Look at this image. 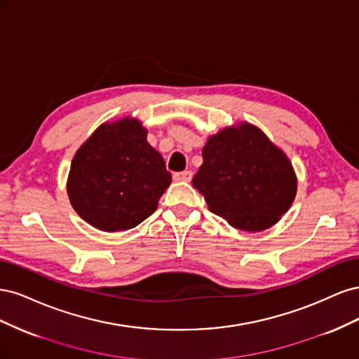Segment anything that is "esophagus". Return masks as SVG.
Returning a JSON list of instances; mask_svg holds the SVG:
<instances>
[{"label":"esophagus","mask_w":359,"mask_h":359,"mask_svg":"<svg viewBox=\"0 0 359 359\" xmlns=\"http://www.w3.org/2000/svg\"><path fill=\"white\" fill-rule=\"evenodd\" d=\"M191 177H193L191 170H184V172L173 173V180H175V181H186V182H189L191 180Z\"/></svg>","instance_id":"obj_1"}]
</instances>
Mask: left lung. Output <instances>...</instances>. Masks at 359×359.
Here are the masks:
<instances>
[{"label": "left lung", "instance_id": "left-lung-1", "mask_svg": "<svg viewBox=\"0 0 359 359\" xmlns=\"http://www.w3.org/2000/svg\"><path fill=\"white\" fill-rule=\"evenodd\" d=\"M193 178L211 212L236 229L265 231L295 199L297 175L287 156L257 127L240 123L208 137Z\"/></svg>", "mask_w": 359, "mask_h": 359}]
</instances>
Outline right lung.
Segmentation results:
<instances>
[{"mask_svg":"<svg viewBox=\"0 0 359 359\" xmlns=\"http://www.w3.org/2000/svg\"><path fill=\"white\" fill-rule=\"evenodd\" d=\"M170 181L165 160L147 142V128L126 116L102 124L78 149L67 193L86 223L118 232L148 219Z\"/></svg>","mask_w":359,"mask_h":359,"instance_id":"obj_1","label":"right lung"}]
</instances>
